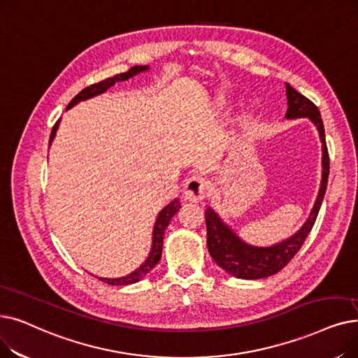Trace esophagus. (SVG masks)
I'll list each match as a JSON object with an SVG mask.
<instances>
[{"label": "esophagus", "mask_w": 358, "mask_h": 358, "mask_svg": "<svg viewBox=\"0 0 358 358\" xmlns=\"http://www.w3.org/2000/svg\"><path fill=\"white\" fill-rule=\"evenodd\" d=\"M208 181L201 176H193L184 184V197L190 201H201L206 196Z\"/></svg>", "instance_id": "esophagus-1"}]
</instances>
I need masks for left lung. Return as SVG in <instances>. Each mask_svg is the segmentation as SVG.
I'll list each match as a JSON object with an SVG mask.
<instances>
[{"label":"left lung","instance_id":"8db88e82","mask_svg":"<svg viewBox=\"0 0 358 358\" xmlns=\"http://www.w3.org/2000/svg\"><path fill=\"white\" fill-rule=\"evenodd\" d=\"M287 87V99H288V110L285 114L287 120L295 118H308L312 121L317 131L322 142V181L320 189L315 201V206L310 212L307 221L303 227L295 232L289 238L272 244L269 247H259L252 245L241 240L234 229L228 227L222 217L215 212L213 208L208 206L205 210L206 217V229H208V250L212 259L216 262V265L222 268L227 273L240 278V279H262L275 275L281 271L287 263L297 255L301 248L304 240L312 231L322 201L324 197L326 185H328L329 176V155L328 148H326L324 129L323 121L317 106L308 101L301 93L292 89L288 83Z\"/></svg>","mask_w":358,"mask_h":358}]
</instances>
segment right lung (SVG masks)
Instances as JSON below:
<instances>
[{
  "mask_svg": "<svg viewBox=\"0 0 358 358\" xmlns=\"http://www.w3.org/2000/svg\"><path fill=\"white\" fill-rule=\"evenodd\" d=\"M149 66H134L131 67L129 71L126 73H120L115 74L114 77H110V79L102 80L99 83L95 85H90L89 87L83 89L80 93H77V95L71 99V102L67 105V110L73 108L74 105H77L82 101H87L90 98H95L98 95H102L111 86H114L117 82H126L129 80L130 77H134L137 74H141L143 71H148ZM59 121L61 118L55 122V126L52 127L51 136H50V146L54 141V137L57 134L58 126H59ZM181 205H180V200L174 199L173 201H169V203L158 213L157 216V221H155L153 225V231H152V247H150V252L149 256L146 257V260L142 263L141 266H138L136 271H133L131 273L126 275V276H121V278H99L102 282L108 284V285H130V284H136L138 281H142V279L157 266V263L161 260L162 256V244H164V234H165V229L171 221V217H173L178 210H180Z\"/></svg>",
  "mask_w": 358,
  "mask_h": 358,
  "instance_id": "add662e5",
  "label": "right lung"
}]
</instances>
